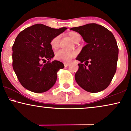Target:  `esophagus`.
I'll use <instances>...</instances> for the list:
<instances>
[{
  "mask_svg": "<svg viewBox=\"0 0 131 131\" xmlns=\"http://www.w3.org/2000/svg\"><path fill=\"white\" fill-rule=\"evenodd\" d=\"M69 62H64V66H65V67H67L69 65Z\"/></svg>",
  "mask_w": 131,
  "mask_h": 131,
  "instance_id": "1",
  "label": "esophagus"
}]
</instances>
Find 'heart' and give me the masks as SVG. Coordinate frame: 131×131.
I'll return each mask as SVG.
<instances>
[{
  "label": "heart",
  "instance_id": "1",
  "mask_svg": "<svg viewBox=\"0 0 131 131\" xmlns=\"http://www.w3.org/2000/svg\"><path fill=\"white\" fill-rule=\"evenodd\" d=\"M69 36L70 38L74 41L75 43H78L79 42L81 39L80 36L78 33L76 32L71 31L69 33ZM60 36H57L51 39L50 42V45H51V48L53 49H57L60 46ZM76 55V52L74 51H66L64 49H60L56 52L55 53V57L57 60L62 61L64 62L69 61L71 59L74 58Z\"/></svg>",
  "mask_w": 131,
  "mask_h": 131
}]
</instances>
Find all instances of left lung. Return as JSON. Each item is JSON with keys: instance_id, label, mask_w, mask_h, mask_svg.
<instances>
[{"instance_id": "obj_1", "label": "left lung", "mask_w": 131, "mask_h": 131, "mask_svg": "<svg viewBox=\"0 0 131 131\" xmlns=\"http://www.w3.org/2000/svg\"><path fill=\"white\" fill-rule=\"evenodd\" d=\"M70 29L79 33L87 43L76 58L81 63L78 64L75 80L88 92L103 91L110 85L117 69L119 48L115 37L107 28L95 23Z\"/></svg>"}]
</instances>
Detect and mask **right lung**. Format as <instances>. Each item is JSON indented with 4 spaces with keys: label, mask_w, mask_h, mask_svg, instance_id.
Wrapping results in <instances>:
<instances>
[{
    "label": "right lung",
    "mask_w": 131,
    "mask_h": 131,
    "mask_svg": "<svg viewBox=\"0 0 131 131\" xmlns=\"http://www.w3.org/2000/svg\"><path fill=\"white\" fill-rule=\"evenodd\" d=\"M66 29L37 24L18 34L12 46V67L23 87L31 92L42 93L54 85L57 71L64 66L58 61H50L54 57L50 42ZM44 60L48 61L43 64Z\"/></svg>",
    "instance_id": "obj_1"
}]
</instances>
